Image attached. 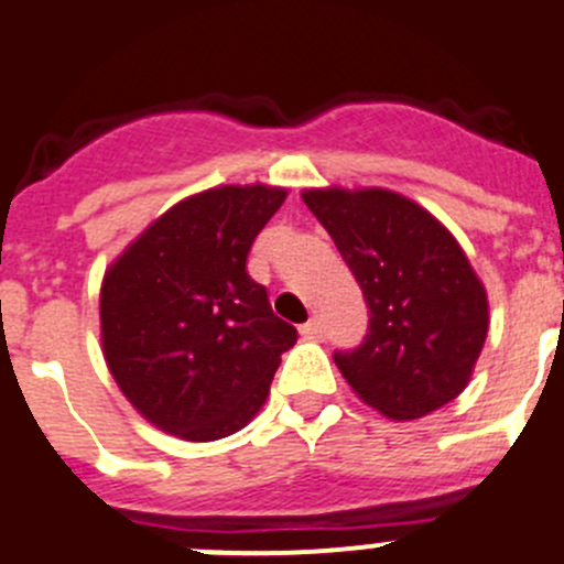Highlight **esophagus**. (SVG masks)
<instances>
[{"label": "esophagus", "mask_w": 564, "mask_h": 564, "mask_svg": "<svg viewBox=\"0 0 564 564\" xmlns=\"http://www.w3.org/2000/svg\"><path fill=\"white\" fill-rule=\"evenodd\" d=\"M301 334H304L306 339H323L326 337V328H323L321 317H310V321L301 326Z\"/></svg>", "instance_id": "34e87169"}]
</instances>
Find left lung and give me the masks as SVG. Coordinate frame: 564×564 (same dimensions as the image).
Here are the masks:
<instances>
[{"instance_id": "8db88e82", "label": "left lung", "mask_w": 564, "mask_h": 564, "mask_svg": "<svg viewBox=\"0 0 564 564\" xmlns=\"http://www.w3.org/2000/svg\"><path fill=\"white\" fill-rule=\"evenodd\" d=\"M301 197L370 310L359 348L334 354L350 389L389 420H420L458 398L488 334V295L453 232L387 188Z\"/></svg>"}]
</instances>
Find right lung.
Returning a JSON list of instances; mask_svg holds the SVG:
<instances>
[{
    "label": "right lung",
    "instance_id": "obj_1",
    "mask_svg": "<svg viewBox=\"0 0 564 564\" xmlns=\"http://www.w3.org/2000/svg\"><path fill=\"white\" fill-rule=\"evenodd\" d=\"M284 188L219 186L153 221L100 284L104 359L128 403L164 433L216 442L269 398L295 332L247 258Z\"/></svg>",
    "mask_w": 564,
    "mask_h": 564
}]
</instances>
